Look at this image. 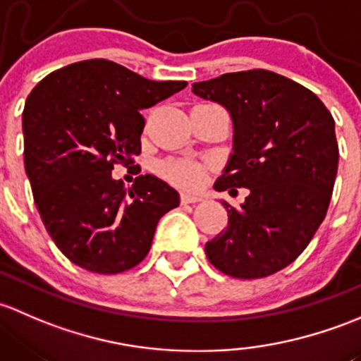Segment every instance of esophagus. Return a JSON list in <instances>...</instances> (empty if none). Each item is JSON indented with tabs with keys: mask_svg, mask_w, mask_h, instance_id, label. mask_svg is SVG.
Masks as SVG:
<instances>
[{
	"mask_svg": "<svg viewBox=\"0 0 361 361\" xmlns=\"http://www.w3.org/2000/svg\"><path fill=\"white\" fill-rule=\"evenodd\" d=\"M180 202L184 203V205H188V203H198L202 202V198L196 195H189V192H184V195L180 196Z\"/></svg>",
	"mask_w": 361,
	"mask_h": 361,
	"instance_id": "1",
	"label": "esophagus"
}]
</instances>
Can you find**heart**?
Listing matches in <instances>:
<instances>
[{
	"instance_id": "b5f03b06",
	"label": "heart",
	"mask_w": 361,
	"mask_h": 361,
	"mask_svg": "<svg viewBox=\"0 0 361 361\" xmlns=\"http://www.w3.org/2000/svg\"><path fill=\"white\" fill-rule=\"evenodd\" d=\"M159 172L180 188H198L202 184V169L189 159H166L159 163Z\"/></svg>"
}]
</instances>
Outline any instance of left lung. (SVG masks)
I'll return each instance as SVG.
<instances>
[{"label": "left lung", "instance_id": "obj_1", "mask_svg": "<svg viewBox=\"0 0 361 361\" xmlns=\"http://www.w3.org/2000/svg\"><path fill=\"white\" fill-rule=\"evenodd\" d=\"M192 92L222 104L235 123V153L215 191L248 189L241 207L222 202L229 222L205 245L208 261L240 280L278 273L329 210L339 163L332 114L310 88L266 69L226 73Z\"/></svg>", "mask_w": 361, "mask_h": 361}]
</instances>
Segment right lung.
<instances>
[{
    "mask_svg": "<svg viewBox=\"0 0 361 361\" xmlns=\"http://www.w3.org/2000/svg\"><path fill=\"white\" fill-rule=\"evenodd\" d=\"M153 81L106 59L43 78L22 113L24 165L42 221L59 250L83 269L116 274L142 262L158 221L179 192L154 176L132 189L111 177L140 154V111L185 88Z\"/></svg>",
    "mask_w": 361,
    "mask_h": 361,
    "instance_id": "right-lung-1",
    "label": "right lung"
}]
</instances>
